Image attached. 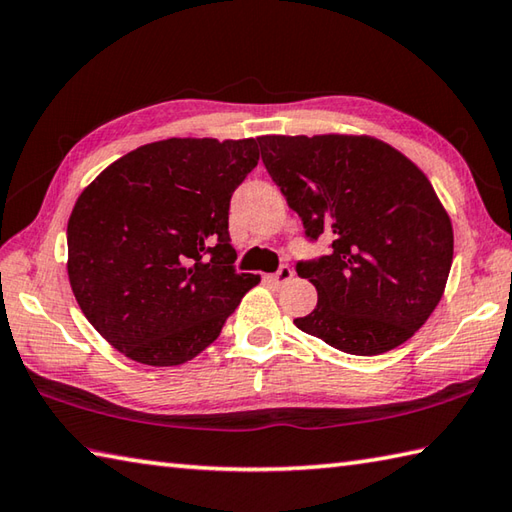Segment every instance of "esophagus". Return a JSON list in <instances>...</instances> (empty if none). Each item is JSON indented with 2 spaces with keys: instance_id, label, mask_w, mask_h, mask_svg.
I'll list each match as a JSON object with an SVG mask.
<instances>
[{
  "instance_id": "esophagus-1",
  "label": "esophagus",
  "mask_w": 512,
  "mask_h": 512,
  "mask_svg": "<svg viewBox=\"0 0 512 512\" xmlns=\"http://www.w3.org/2000/svg\"><path fill=\"white\" fill-rule=\"evenodd\" d=\"M292 276H294L292 267H289V265H281V267L276 269L274 274H269L267 278H269V281H272V283H276V285H283V283H287Z\"/></svg>"
}]
</instances>
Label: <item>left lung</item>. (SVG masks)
I'll return each mask as SVG.
<instances>
[{"label":"left lung","mask_w":512,"mask_h":512,"mask_svg":"<svg viewBox=\"0 0 512 512\" xmlns=\"http://www.w3.org/2000/svg\"><path fill=\"white\" fill-rule=\"evenodd\" d=\"M269 176L305 238L330 252L298 260L318 292L298 330L336 350L374 356L406 343L441 301L452 225L423 171L365 136L256 138Z\"/></svg>","instance_id":"1"}]
</instances>
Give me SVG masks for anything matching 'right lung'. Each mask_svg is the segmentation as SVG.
Returning <instances> with one entry per match:
<instances>
[{
    "label": "right lung",
    "mask_w": 512,
    "mask_h": 512,
    "mask_svg": "<svg viewBox=\"0 0 512 512\" xmlns=\"http://www.w3.org/2000/svg\"><path fill=\"white\" fill-rule=\"evenodd\" d=\"M256 140L171 138L106 167L66 227L84 316L129 359L165 368L214 343L260 276L236 272L229 202Z\"/></svg>",
    "instance_id": "1"
}]
</instances>
